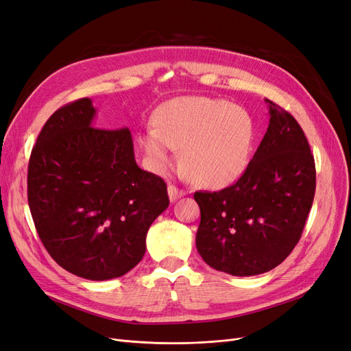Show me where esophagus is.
<instances>
[{
	"mask_svg": "<svg viewBox=\"0 0 351 351\" xmlns=\"http://www.w3.org/2000/svg\"><path fill=\"white\" fill-rule=\"evenodd\" d=\"M168 196H169V200L176 202L177 199L184 196V190L176 187L174 184H169V186H168Z\"/></svg>",
	"mask_w": 351,
	"mask_h": 351,
	"instance_id": "esophagus-1",
	"label": "esophagus"
}]
</instances>
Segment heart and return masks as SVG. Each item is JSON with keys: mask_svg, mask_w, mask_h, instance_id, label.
Segmentation results:
<instances>
[{"mask_svg": "<svg viewBox=\"0 0 351 351\" xmlns=\"http://www.w3.org/2000/svg\"><path fill=\"white\" fill-rule=\"evenodd\" d=\"M155 121L156 127L141 136L154 168L171 165L177 147L184 174L202 186H230L247 169L256 130L246 110L222 99L187 97L164 105Z\"/></svg>", "mask_w": 351, "mask_h": 351, "instance_id": "1", "label": "heart"}]
</instances>
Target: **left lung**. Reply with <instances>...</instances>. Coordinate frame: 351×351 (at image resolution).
Instances as JSON below:
<instances>
[{
	"label": "left lung",
	"mask_w": 351,
	"mask_h": 351,
	"mask_svg": "<svg viewBox=\"0 0 351 351\" xmlns=\"http://www.w3.org/2000/svg\"><path fill=\"white\" fill-rule=\"evenodd\" d=\"M269 125L243 176L219 192H196L197 252L210 268L236 277L274 269L299 243L316 169L294 117L267 99Z\"/></svg>",
	"instance_id": "1"
}]
</instances>
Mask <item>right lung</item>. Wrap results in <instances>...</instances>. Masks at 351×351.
Returning a JSON list of instances; mask_svg holds the SVG:
<instances>
[{"label":"right lung","mask_w":351,"mask_h":351,"mask_svg":"<svg viewBox=\"0 0 351 351\" xmlns=\"http://www.w3.org/2000/svg\"><path fill=\"white\" fill-rule=\"evenodd\" d=\"M89 98L52 114L29 159L27 200L45 249L77 277H121L168 208L161 177L137 167L129 129H98Z\"/></svg>","instance_id":"add662e5"}]
</instances>
